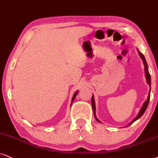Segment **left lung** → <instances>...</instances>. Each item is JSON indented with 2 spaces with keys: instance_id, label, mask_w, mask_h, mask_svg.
Segmentation results:
<instances>
[{
  "instance_id": "8db88e82",
  "label": "left lung",
  "mask_w": 158,
  "mask_h": 158,
  "mask_svg": "<svg viewBox=\"0 0 158 158\" xmlns=\"http://www.w3.org/2000/svg\"><path fill=\"white\" fill-rule=\"evenodd\" d=\"M138 52H139V54L140 56V57L142 59V61L143 62V64H144V72H145V75H146V78H147V82L148 84L149 85V86H150V89H151V77H150V74L149 73V70H148V66H147V61H146V59H145V57L143 56V54L141 53V52L139 51V50H138ZM149 98H150V90H149V95H148V98L146 102L143 103V106H142V108H141V110H140V111L139 113V114H138V116H136L135 118V119H134L133 122H130V123L128 124V126H130V124H132L135 121H136L137 119H139V118H141L142 116V115L144 114V112L146 111V110H147V106H148V104H149ZM91 105H92V108H93V111H94V117L96 118V120L98 122H100V121L97 119V118L96 117V114H95V110H96V107H95V102H94V95H93L92 97H91Z\"/></svg>"
}]
</instances>
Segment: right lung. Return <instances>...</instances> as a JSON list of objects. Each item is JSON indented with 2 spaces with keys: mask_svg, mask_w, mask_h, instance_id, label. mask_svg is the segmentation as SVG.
Listing matches in <instances>:
<instances>
[{
  "mask_svg": "<svg viewBox=\"0 0 158 158\" xmlns=\"http://www.w3.org/2000/svg\"><path fill=\"white\" fill-rule=\"evenodd\" d=\"M77 93H78V91H76V92L75 93V94H74L73 95V99H72V102H73V100H75V97H76V95H77Z\"/></svg>",
  "mask_w": 158,
  "mask_h": 158,
  "instance_id": "add662e5",
  "label": "right lung"
}]
</instances>
